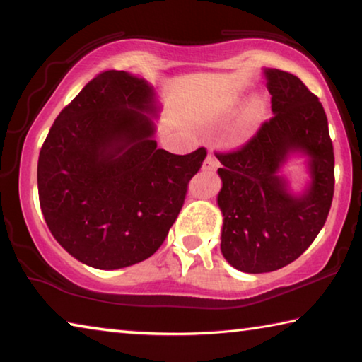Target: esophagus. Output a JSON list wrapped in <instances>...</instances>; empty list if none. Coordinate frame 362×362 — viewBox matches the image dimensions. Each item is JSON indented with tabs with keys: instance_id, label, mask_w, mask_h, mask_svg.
I'll list each match as a JSON object with an SVG mask.
<instances>
[{
	"instance_id": "34e87169",
	"label": "esophagus",
	"mask_w": 362,
	"mask_h": 362,
	"mask_svg": "<svg viewBox=\"0 0 362 362\" xmlns=\"http://www.w3.org/2000/svg\"><path fill=\"white\" fill-rule=\"evenodd\" d=\"M218 168V161L214 155H207L203 163V169L204 170H216Z\"/></svg>"
}]
</instances>
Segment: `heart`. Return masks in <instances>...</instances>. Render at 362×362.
<instances>
[{"mask_svg": "<svg viewBox=\"0 0 362 362\" xmlns=\"http://www.w3.org/2000/svg\"><path fill=\"white\" fill-rule=\"evenodd\" d=\"M263 110H265V103L260 99V97H255V99L250 100L249 107L246 110V113H244V119H243V124H241V129L238 136H243L244 132H246L250 126L254 124V122L260 118Z\"/></svg>", "mask_w": 362, "mask_h": 362, "instance_id": "b5f03b06", "label": "heart"}]
</instances>
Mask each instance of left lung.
Returning <instances> with one entry per match:
<instances>
[{
    "label": "left lung",
    "instance_id": "1",
    "mask_svg": "<svg viewBox=\"0 0 362 362\" xmlns=\"http://www.w3.org/2000/svg\"><path fill=\"white\" fill-rule=\"evenodd\" d=\"M273 118L241 150L217 155L223 225L220 250L244 273H268L298 259L326 223L334 196V146L320 99L283 70L263 69ZM303 156L309 179L300 192L281 175Z\"/></svg>",
    "mask_w": 362,
    "mask_h": 362
}]
</instances>
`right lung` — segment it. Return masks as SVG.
<instances>
[{"label":"right lung","instance_id":"obj_1","mask_svg":"<svg viewBox=\"0 0 362 362\" xmlns=\"http://www.w3.org/2000/svg\"><path fill=\"white\" fill-rule=\"evenodd\" d=\"M161 112L146 79L108 70L84 86L49 131L38 194L49 231L97 269L136 265L166 240L206 150L158 148Z\"/></svg>","mask_w":362,"mask_h":362}]
</instances>
